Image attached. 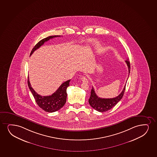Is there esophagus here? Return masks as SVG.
Here are the masks:
<instances>
[{
    "mask_svg": "<svg viewBox=\"0 0 157 157\" xmlns=\"http://www.w3.org/2000/svg\"><path fill=\"white\" fill-rule=\"evenodd\" d=\"M81 81L83 82L88 83V79H87V78H86V76H82V77L81 78Z\"/></svg>",
    "mask_w": 157,
    "mask_h": 157,
    "instance_id": "esophagus-1",
    "label": "esophagus"
}]
</instances>
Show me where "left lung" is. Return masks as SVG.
Returning <instances> with one entry per match:
<instances>
[{
  "mask_svg": "<svg viewBox=\"0 0 157 157\" xmlns=\"http://www.w3.org/2000/svg\"><path fill=\"white\" fill-rule=\"evenodd\" d=\"M125 62L127 63V65L128 66V76H129L130 68H131L130 63L128 59H127ZM126 83H127V81ZM125 87H126V84L122 92L116 97L108 98V99L99 97L95 94L94 87H92L91 91V95L89 99V104L92 107L99 112L102 113V112L108 111L110 109H111L112 108H113L114 106H115L116 105L121 99L125 92Z\"/></svg>",
  "mask_w": 157,
  "mask_h": 157,
  "instance_id": "left-lung-1",
  "label": "left lung"
}]
</instances>
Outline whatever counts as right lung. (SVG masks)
Segmentation results:
<instances>
[{"label": "right lung", "instance_id": "1", "mask_svg": "<svg viewBox=\"0 0 157 157\" xmlns=\"http://www.w3.org/2000/svg\"><path fill=\"white\" fill-rule=\"evenodd\" d=\"M60 36H49L44 39L41 40L34 47L31 52L30 55H31L33 52L36 50L40 48V47L44 44L45 42L48 41L50 39ZM71 79L63 82L62 85L60 86L55 92L52 95L49 96H41L38 94L33 88L31 87L29 77H28V86L30 89V91L32 92L33 95L34 99L39 107L41 108L44 110L48 113H53L61 109L65 104L67 98V92L66 90L68 86H70V82Z\"/></svg>", "mask_w": 157, "mask_h": 157}]
</instances>
